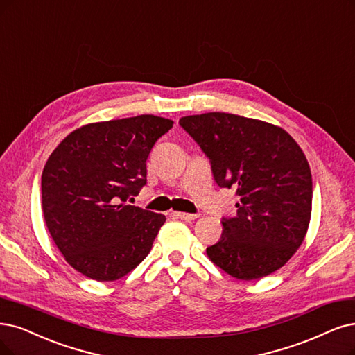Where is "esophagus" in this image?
I'll use <instances>...</instances> for the list:
<instances>
[{
    "label": "esophagus",
    "instance_id": "1",
    "mask_svg": "<svg viewBox=\"0 0 355 355\" xmlns=\"http://www.w3.org/2000/svg\"><path fill=\"white\" fill-rule=\"evenodd\" d=\"M173 216L180 218L182 220H194L199 218V215H196V214H184V212H173Z\"/></svg>",
    "mask_w": 355,
    "mask_h": 355
}]
</instances>
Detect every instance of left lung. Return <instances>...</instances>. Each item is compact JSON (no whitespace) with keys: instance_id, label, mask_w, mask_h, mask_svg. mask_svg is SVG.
I'll return each instance as SVG.
<instances>
[{"instance_id":"8db88e82","label":"left lung","mask_w":355,"mask_h":355,"mask_svg":"<svg viewBox=\"0 0 355 355\" xmlns=\"http://www.w3.org/2000/svg\"><path fill=\"white\" fill-rule=\"evenodd\" d=\"M180 125L209 157L216 184L240 196L237 216L222 220L207 257L241 281L281 269L311 218V171L298 143L278 125L227 112L181 116Z\"/></svg>"}]
</instances>
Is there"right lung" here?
Listing matches in <instances>:
<instances>
[{
    "instance_id": "right-lung-1",
    "label": "right lung",
    "mask_w": 355,
    "mask_h": 355,
    "mask_svg": "<svg viewBox=\"0 0 355 355\" xmlns=\"http://www.w3.org/2000/svg\"><path fill=\"white\" fill-rule=\"evenodd\" d=\"M174 121L156 115L76 128L42 173L45 224L65 261L99 282L116 281L150 252L165 215L127 203L146 184V159Z\"/></svg>"
}]
</instances>
